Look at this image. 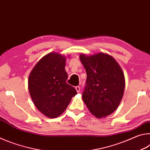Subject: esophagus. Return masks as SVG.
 <instances>
[{"label": "esophagus", "mask_w": 150, "mask_h": 150, "mask_svg": "<svg viewBox=\"0 0 150 150\" xmlns=\"http://www.w3.org/2000/svg\"><path fill=\"white\" fill-rule=\"evenodd\" d=\"M75 89L77 91V93H79L80 92V87L79 86H77V87H75Z\"/></svg>", "instance_id": "1"}]
</instances>
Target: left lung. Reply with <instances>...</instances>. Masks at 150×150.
I'll return each mask as SVG.
<instances>
[{
    "mask_svg": "<svg viewBox=\"0 0 150 150\" xmlns=\"http://www.w3.org/2000/svg\"><path fill=\"white\" fill-rule=\"evenodd\" d=\"M79 58L87 73L83 100L96 118H105L115 111L123 97L124 73L115 58L105 53L81 54Z\"/></svg>",
    "mask_w": 150,
    "mask_h": 150,
    "instance_id": "obj_1",
    "label": "left lung"
}]
</instances>
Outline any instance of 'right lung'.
Returning <instances> with one entry per match:
<instances>
[{
	"instance_id": "obj_1",
	"label": "right lung",
	"mask_w": 150,
	"mask_h": 150,
	"mask_svg": "<svg viewBox=\"0 0 150 150\" xmlns=\"http://www.w3.org/2000/svg\"><path fill=\"white\" fill-rule=\"evenodd\" d=\"M69 57V56H68ZM67 57L51 52L40 59L28 77L30 96L38 110L50 118L60 116L77 95L75 88L67 84L65 71Z\"/></svg>"
}]
</instances>
